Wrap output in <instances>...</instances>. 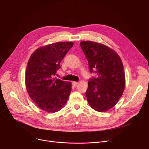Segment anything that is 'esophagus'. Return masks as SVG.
<instances>
[{"mask_svg": "<svg viewBox=\"0 0 149 149\" xmlns=\"http://www.w3.org/2000/svg\"><path fill=\"white\" fill-rule=\"evenodd\" d=\"M78 84H79V83H78V82H76V81H73L72 82V85L74 86V87H76L78 85Z\"/></svg>", "mask_w": 149, "mask_h": 149, "instance_id": "34e87169", "label": "esophagus"}]
</instances>
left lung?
<instances>
[{
  "label": "left lung",
  "instance_id": "1",
  "mask_svg": "<svg viewBox=\"0 0 149 149\" xmlns=\"http://www.w3.org/2000/svg\"><path fill=\"white\" fill-rule=\"evenodd\" d=\"M80 44L91 72L98 76L88 81L86 95L89 104L96 111L106 112L117 103L125 88L122 60L113 49L101 43L81 41Z\"/></svg>",
  "mask_w": 149,
  "mask_h": 149
}]
</instances>
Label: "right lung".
Segmentation results:
<instances>
[{"label": "right lung", "instance_id": "obj_1", "mask_svg": "<svg viewBox=\"0 0 149 149\" xmlns=\"http://www.w3.org/2000/svg\"><path fill=\"white\" fill-rule=\"evenodd\" d=\"M73 42H60L40 47L29 58L25 73L28 93L37 106L48 113L59 111L65 106L71 92V82L54 76L60 62Z\"/></svg>", "mask_w": 149, "mask_h": 149}]
</instances>
